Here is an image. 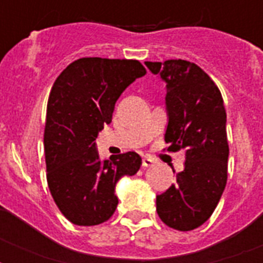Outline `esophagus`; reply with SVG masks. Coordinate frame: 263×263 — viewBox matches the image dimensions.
I'll list each match as a JSON object with an SVG mask.
<instances>
[{"label": "esophagus", "instance_id": "1", "mask_svg": "<svg viewBox=\"0 0 263 263\" xmlns=\"http://www.w3.org/2000/svg\"><path fill=\"white\" fill-rule=\"evenodd\" d=\"M142 164H143V166H153V165L156 164V161H154V158H152V157L148 156H144L143 160H142Z\"/></svg>", "mask_w": 263, "mask_h": 263}]
</instances>
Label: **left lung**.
Listing matches in <instances>:
<instances>
[{
  "mask_svg": "<svg viewBox=\"0 0 263 263\" xmlns=\"http://www.w3.org/2000/svg\"><path fill=\"white\" fill-rule=\"evenodd\" d=\"M166 82L168 147L185 152L183 172L157 195V213L169 228L192 231L210 218L228 179L227 111L217 84L196 64L185 60L146 61Z\"/></svg>",
  "mask_w": 263,
  "mask_h": 263,
  "instance_id": "left-lung-1",
  "label": "left lung"
}]
</instances>
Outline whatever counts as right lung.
<instances>
[{
    "label": "right lung",
    "instance_id": "1",
    "mask_svg": "<svg viewBox=\"0 0 263 263\" xmlns=\"http://www.w3.org/2000/svg\"><path fill=\"white\" fill-rule=\"evenodd\" d=\"M143 75L146 68L138 60L83 57L51 87L43 134L46 179L57 208L72 224L92 227L109 220L119 203L116 183L139 171L138 153L102 160L95 139L111 121L121 92Z\"/></svg>",
    "mask_w": 263,
    "mask_h": 263
}]
</instances>
